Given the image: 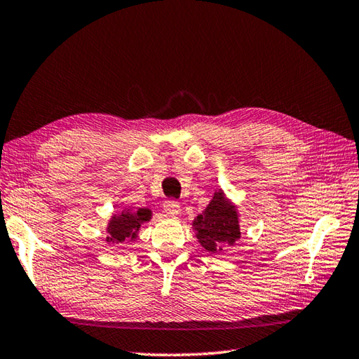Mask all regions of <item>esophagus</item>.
Listing matches in <instances>:
<instances>
[{
	"label": "esophagus",
	"mask_w": 359,
	"mask_h": 359,
	"mask_svg": "<svg viewBox=\"0 0 359 359\" xmlns=\"http://www.w3.org/2000/svg\"><path fill=\"white\" fill-rule=\"evenodd\" d=\"M164 213L168 216H177L181 210H180V203L178 201H173V199H169L165 201L164 203Z\"/></svg>",
	"instance_id": "34e87169"
}]
</instances>
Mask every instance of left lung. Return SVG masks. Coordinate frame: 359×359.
Masks as SVG:
<instances>
[{"mask_svg":"<svg viewBox=\"0 0 359 359\" xmlns=\"http://www.w3.org/2000/svg\"><path fill=\"white\" fill-rule=\"evenodd\" d=\"M191 226L201 247L215 255L233 247L241 239L238 207L221 189L215 191L212 201L204 212L195 217Z\"/></svg>","mask_w":359,"mask_h":359,"instance_id":"1","label":"left lung"}]
</instances>
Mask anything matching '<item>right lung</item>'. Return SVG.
<instances>
[{
  "label": "right lung",
  "instance_id": "add662e5",
  "mask_svg": "<svg viewBox=\"0 0 359 359\" xmlns=\"http://www.w3.org/2000/svg\"><path fill=\"white\" fill-rule=\"evenodd\" d=\"M151 217V208H123L120 213H114L107 226V243L120 245L126 241L137 239L140 229L144 222H149Z\"/></svg>",
  "mask_w": 359,
  "mask_h": 359
}]
</instances>
